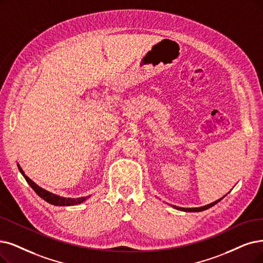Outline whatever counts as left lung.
Wrapping results in <instances>:
<instances>
[{
    "label": "left lung",
    "mask_w": 263,
    "mask_h": 263,
    "mask_svg": "<svg viewBox=\"0 0 263 263\" xmlns=\"http://www.w3.org/2000/svg\"><path fill=\"white\" fill-rule=\"evenodd\" d=\"M223 197L217 199V201L208 204V205H205V206H202V207H195V208H183V207H178V206H174L176 209H179V211H182V212H189V213H196V212H202V211H206V209L213 207L214 205H216L218 202L221 201Z\"/></svg>",
    "instance_id": "obj_1"
}]
</instances>
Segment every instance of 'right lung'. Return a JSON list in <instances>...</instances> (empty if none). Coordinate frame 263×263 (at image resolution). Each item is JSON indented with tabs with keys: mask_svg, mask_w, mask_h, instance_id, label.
Returning <instances> with one entry per match:
<instances>
[{
	"mask_svg": "<svg viewBox=\"0 0 263 263\" xmlns=\"http://www.w3.org/2000/svg\"><path fill=\"white\" fill-rule=\"evenodd\" d=\"M17 165H18V168H19V172L23 174V176L25 177V179L27 180L29 185L33 189L35 193L40 197H42L44 199V201H46L47 203H49L51 205H55V206H72V205H77V204L83 203L84 201H86V199L89 197V196H85V197H79V198H70V197H62V196H59L57 194H52V193L44 190L43 187L39 186L35 182L31 180L28 176L25 175L23 168L19 166V164H17Z\"/></svg>",
	"mask_w": 263,
	"mask_h": 263,
	"instance_id": "1",
	"label": "right lung"
}]
</instances>
